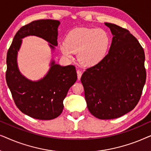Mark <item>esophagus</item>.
I'll return each instance as SVG.
<instances>
[{
	"mask_svg": "<svg viewBox=\"0 0 151 151\" xmlns=\"http://www.w3.org/2000/svg\"><path fill=\"white\" fill-rule=\"evenodd\" d=\"M82 71H80V70H77V75H78V80H80V78H81V76H82Z\"/></svg>",
	"mask_w": 151,
	"mask_h": 151,
	"instance_id": "1",
	"label": "esophagus"
}]
</instances>
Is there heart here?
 I'll return each instance as SVG.
<instances>
[{
	"mask_svg": "<svg viewBox=\"0 0 151 151\" xmlns=\"http://www.w3.org/2000/svg\"><path fill=\"white\" fill-rule=\"evenodd\" d=\"M110 45V37L102 29L80 27L70 31L60 49L67 58L72 59L78 53V60L86 67H94L106 56Z\"/></svg>",
	"mask_w": 151,
	"mask_h": 151,
	"instance_id": "heart-1",
	"label": "heart"
}]
</instances>
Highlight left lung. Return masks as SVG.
<instances>
[{"label": "left lung", "mask_w": 151, "mask_h": 151, "mask_svg": "<svg viewBox=\"0 0 151 151\" xmlns=\"http://www.w3.org/2000/svg\"><path fill=\"white\" fill-rule=\"evenodd\" d=\"M113 35L104 60L86 70L81 77L90 113L100 119H115L133 110L146 82L145 55L129 31L105 22Z\"/></svg>", "instance_id": "1"}]
</instances>
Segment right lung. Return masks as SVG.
<instances>
[{
	"label": "right lung",
	"instance_id": "obj_1",
	"mask_svg": "<svg viewBox=\"0 0 151 151\" xmlns=\"http://www.w3.org/2000/svg\"><path fill=\"white\" fill-rule=\"evenodd\" d=\"M58 20H35L22 27L14 36L7 54L6 81L14 102L20 111L33 118L49 120L58 117L63 111V100L70 87L77 80L73 65L60 66L51 60L50 68L42 78L32 81L20 73L18 67V51L22 39L36 36L49 44L51 51L58 46Z\"/></svg>",
	"mask_w": 151,
	"mask_h": 151
}]
</instances>
